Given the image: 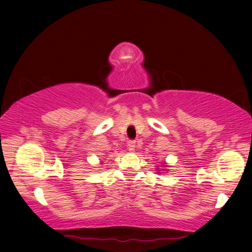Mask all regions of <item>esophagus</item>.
Here are the masks:
<instances>
[{"label":"esophagus","mask_w":252,"mask_h":252,"mask_svg":"<svg viewBox=\"0 0 252 252\" xmlns=\"http://www.w3.org/2000/svg\"><path fill=\"white\" fill-rule=\"evenodd\" d=\"M135 141H128V143H127V148H128L129 151H134L135 149Z\"/></svg>","instance_id":"obj_1"}]
</instances>
